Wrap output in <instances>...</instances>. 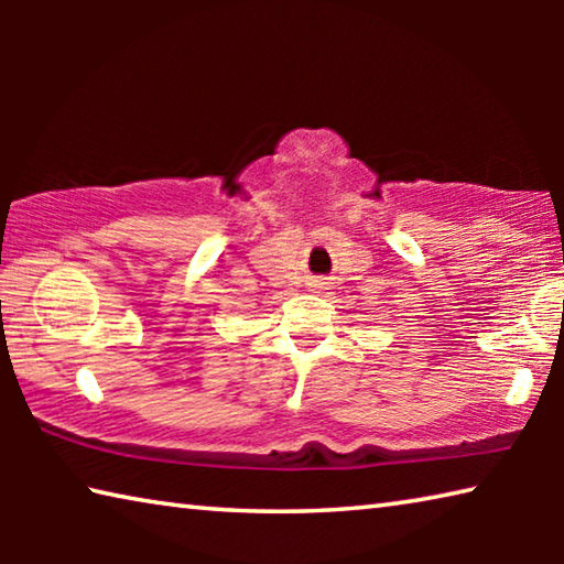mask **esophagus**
Here are the masks:
<instances>
[{
	"instance_id": "1",
	"label": "esophagus",
	"mask_w": 564,
	"mask_h": 564,
	"mask_svg": "<svg viewBox=\"0 0 564 564\" xmlns=\"http://www.w3.org/2000/svg\"><path fill=\"white\" fill-rule=\"evenodd\" d=\"M313 285H318V289H321V281H313Z\"/></svg>"
}]
</instances>
